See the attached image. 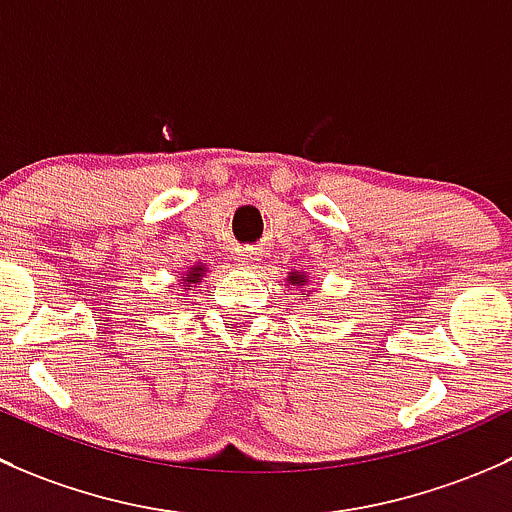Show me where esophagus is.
<instances>
[{
  "instance_id": "obj_1",
  "label": "esophagus",
  "mask_w": 512,
  "mask_h": 512,
  "mask_svg": "<svg viewBox=\"0 0 512 512\" xmlns=\"http://www.w3.org/2000/svg\"><path fill=\"white\" fill-rule=\"evenodd\" d=\"M258 261H261V258H258V254H254V251H241V254H236V266L246 268V271L258 266Z\"/></svg>"
}]
</instances>
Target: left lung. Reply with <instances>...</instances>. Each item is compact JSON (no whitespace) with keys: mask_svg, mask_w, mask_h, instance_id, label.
<instances>
[{"mask_svg":"<svg viewBox=\"0 0 512 512\" xmlns=\"http://www.w3.org/2000/svg\"><path fill=\"white\" fill-rule=\"evenodd\" d=\"M286 286H295L298 288V295L300 298H308V293L310 291H305V286H308V273H303V271H291L288 273V278H286ZM298 298V300H300Z\"/></svg>","mask_w":512,"mask_h":512,"instance_id":"left-lung-1","label":"left lung"}]
</instances>
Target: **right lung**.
Returning <instances> with one entry per match:
<instances>
[{
  "label": "right lung",
  "mask_w": 512,
  "mask_h": 512,
  "mask_svg": "<svg viewBox=\"0 0 512 512\" xmlns=\"http://www.w3.org/2000/svg\"><path fill=\"white\" fill-rule=\"evenodd\" d=\"M209 268L202 266V263H194L189 271H184L182 276H179V286H184V291H192V288H197L199 283L204 281V276H207ZM187 300V298H184Z\"/></svg>",
  "instance_id": "right-lung-1"
}]
</instances>
